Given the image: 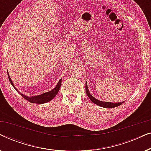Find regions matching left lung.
Here are the masks:
<instances>
[{
	"instance_id": "left-lung-1",
	"label": "left lung",
	"mask_w": 151,
	"mask_h": 151,
	"mask_svg": "<svg viewBox=\"0 0 151 151\" xmlns=\"http://www.w3.org/2000/svg\"><path fill=\"white\" fill-rule=\"evenodd\" d=\"M86 93L87 94V96L88 97V98L90 99L91 101L92 102H93L94 104H96L98 106H100L101 107H104V108H106V109H111V108H114V107L118 106L119 105H121L124 102H103V101H100L98 100V99L95 98L93 96H91V94L90 93V91H88V86H87V82H86Z\"/></svg>"
}]
</instances>
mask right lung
I'll return each instance as SVG.
<instances>
[{
  "mask_svg": "<svg viewBox=\"0 0 151 151\" xmlns=\"http://www.w3.org/2000/svg\"><path fill=\"white\" fill-rule=\"evenodd\" d=\"M7 74H8V78H9L10 83H11L12 85L13 86V87L15 88L18 93H19L20 96H22L24 99H25V100L29 101V102H30L31 103H35V104H44V103L48 102L49 101L52 100L53 99L55 98V96H56L58 93L60 88V86H61L62 79L59 80L58 82V84H56V86H55L52 90L49 91L48 92H46L45 93H42L40 95H38V96H30V97L27 96L21 93H20L18 89H16V88L14 85L13 82L12 81L11 78H10L9 73H8V71H7Z\"/></svg>",
  "mask_w": 151,
  "mask_h": 151,
  "instance_id": "right-lung-1",
  "label": "right lung"
}]
</instances>
